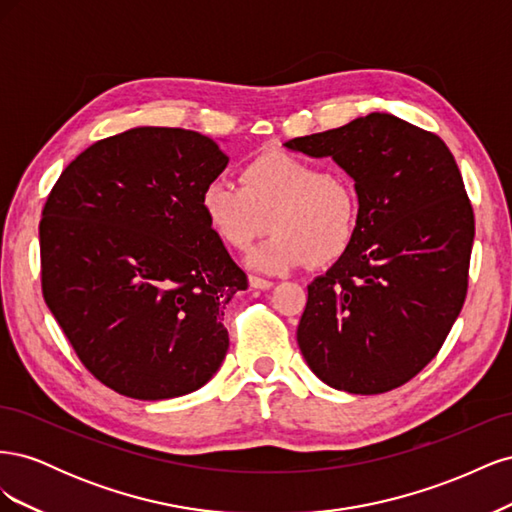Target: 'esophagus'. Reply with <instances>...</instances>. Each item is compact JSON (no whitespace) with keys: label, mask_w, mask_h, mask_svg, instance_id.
<instances>
[{"label":"esophagus","mask_w":512,"mask_h":512,"mask_svg":"<svg viewBox=\"0 0 512 512\" xmlns=\"http://www.w3.org/2000/svg\"><path fill=\"white\" fill-rule=\"evenodd\" d=\"M250 286L258 288V290H269L273 286L271 280H265V277H258V275H250Z\"/></svg>","instance_id":"34e87169"}]
</instances>
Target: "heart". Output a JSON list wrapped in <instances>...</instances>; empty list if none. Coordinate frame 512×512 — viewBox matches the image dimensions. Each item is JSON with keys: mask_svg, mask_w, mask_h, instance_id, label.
Listing matches in <instances>:
<instances>
[{"mask_svg": "<svg viewBox=\"0 0 512 512\" xmlns=\"http://www.w3.org/2000/svg\"><path fill=\"white\" fill-rule=\"evenodd\" d=\"M237 177L239 185L209 181L200 192V211L232 250H247L273 228V237L247 258L254 269L284 273L309 260L324 267L348 252L359 205L344 175L286 151H265L247 160Z\"/></svg>", "mask_w": 512, "mask_h": 512, "instance_id": "heart-1", "label": "heart"}]
</instances>
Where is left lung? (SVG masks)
Returning <instances> with one entry per match:
<instances>
[{
  "label": "left lung",
  "mask_w": 512,
  "mask_h": 512,
  "mask_svg": "<svg viewBox=\"0 0 512 512\" xmlns=\"http://www.w3.org/2000/svg\"><path fill=\"white\" fill-rule=\"evenodd\" d=\"M286 147L333 158L359 196L348 252L307 286L303 359L337 391H393L438 354L466 301L474 213L457 162L440 136L389 113Z\"/></svg>",
  "instance_id": "obj_1"
}]
</instances>
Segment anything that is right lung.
<instances>
[{
    "label": "right lung",
    "mask_w": 512,
    "mask_h": 512,
    "mask_svg": "<svg viewBox=\"0 0 512 512\" xmlns=\"http://www.w3.org/2000/svg\"><path fill=\"white\" fill-rule=\"evenodd\" d=\"M226 164L209 136L132 128L85 149L46 198L44 301L119 395H188L224 361V309L247 277L207 226L200 192Z\"/></svg>",
    "instance_id": "add662e5"
}]
</instances>
